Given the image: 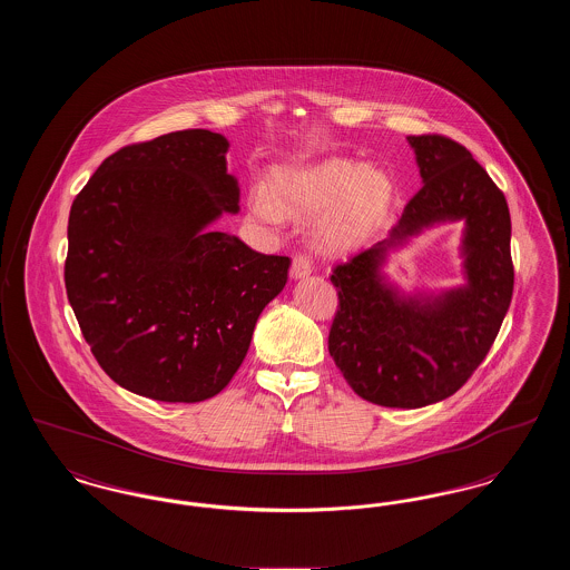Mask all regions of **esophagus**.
Listing matches in <instances>:
<instances>
[{
    "instance_id": "1",
    "label": "esophagus",
    "mask_w": 570,
    "mask_h": 570,
    "mask_svg": "<svg viewBox=\"0 0 570 570\" xmlns=\"http://www.w3.org/2000/svg\"><path fill=\"white\" fill-rule=\"evenodd\" d=\"M312 273V261L307 254H295L293 258V267H291V275L298 279V277H305Z\"/></svg>"
}]
</instances>
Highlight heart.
<instances>
[{
  "label": "heart",
  "instance_id": "1",
  "mask_svg": "<svg viewBox=\"0 0 570 570\" xmlns=\"http://www.w3.org/2000/svg\"><path fill=\"white\" fill-rule=\"evenodd\" d=\"M395 200V184L379 166L331 158L325 163L282 168L273 175L272 194L256 188L252 214L279 224L284 216L316 219V244L328 252H346L363 244L386 219Z\"/></svg>",
  "mask_w": 570,
  "mask_h": 570
}]
</instances>
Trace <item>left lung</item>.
I'll use <instances>...</instances> for the list:
<instances>
[{"label": "left lung", "mask_w": 570, "mask_h": 570, "mask_svg": "<svg viewBox=\"0 0 570 570\" xmlns=\"http://www.w3.org/2000/svg\"><path fill=\"white\" fill-rule=\"evenodd\" d=\"M423 188L391 230L333 269L340 305L328 353L354 393L386 407H423L460 391L483 363L513 297L511 214L488 170L453 138L407 136ZM466 222V284L440 296H400L379 267L389 248L442 220Z\"/></svg>", "instance_id": "left-lung-1"}]
</instances>
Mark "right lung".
<instances>
[{
    "mask_svg": "<svg viewBox=\"0 0 570 570\" xmlns=\"http://www.w3.org/2000/svg\"><path fill=\"white\" fill-rule=\"evenodd\" d=\"M226 151L209 130L128 145L72 203L68 301L100 367L136 395L170 404L217 395L286 286L288 256L209 228L239 212Z\"/></svg>",
    "mask_w": 570,
    "mask_h": 570,
    "instance_id": "add662e5",
    "label": "right lung"
}]
</instances>
